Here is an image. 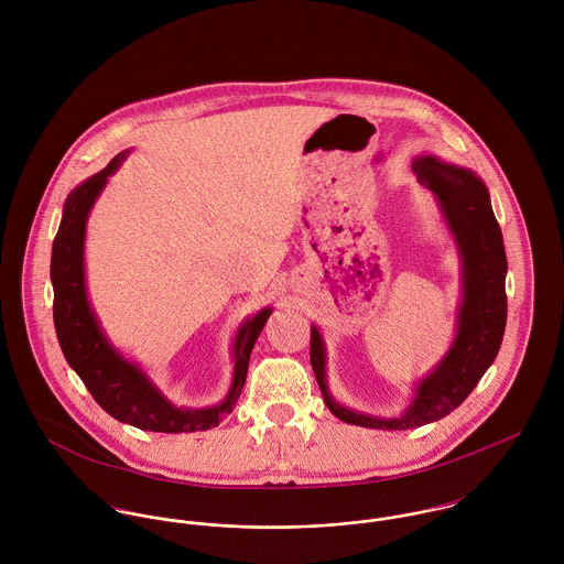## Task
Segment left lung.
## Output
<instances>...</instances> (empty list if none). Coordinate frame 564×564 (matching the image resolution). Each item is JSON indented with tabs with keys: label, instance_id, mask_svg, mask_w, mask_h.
<instances>
[{
	"label": "left lung",
	"instance_id": "left-lung-1",
	"mask_svg": "<svg viewBox=\"0 0 564 564\" xmlns=\"http://www.w3.org/2000/svg\"><path fill=\"white\" fill-rule=\"evenodd\" d=\"M412 171L438 202L463 260V304L458 332L443 360L416 384L402 416L384 419L349 410L336 402L325 382L322 332L311 329V365L329 412L345 423L373 430H410L443 419L469 398L492 365L506 329V249L482 180L436 156H419Z\"/></svg>",
	"mask_w": 564,
	"mask_h": 564
}]
</instances>
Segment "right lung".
<instances>
[{
	"mask_svg": "<svg viewBox=\"0 0 564 564\" xmlns=\"http://www.w3.org/2000/svg\"><path fill=\"white\" fill-rule=\"evenodd\" d=\"M128 152L117 154L99 173L76 186L63 208L58 235L52 247V286H54V325L61 349L69 367L80 376L84 387L110 416L148 432H197L219 425L239 402L247 378L249 354L258 334L271 315L262 308L242 323L235 340V376L226 400L213 408H177L150 382L145 371L128 362L106 338L90 308L84 280V237L86 219L108 175H112Z\"/></svg>",
	"mask_w": 564,
	"mask_h": 564,
	"instance_id": "1",
	"label": "right lung"
}]
</instances>
